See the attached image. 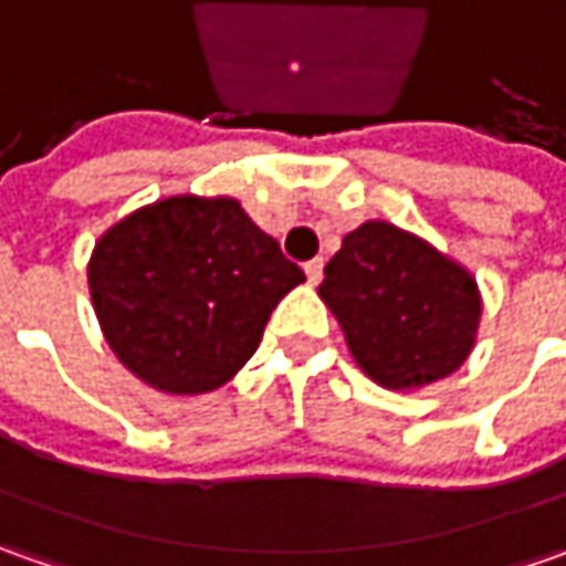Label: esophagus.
<instances>
[{"label": "esophagus", "instance_id": "34e87169", "mask_svg": "<svg viewBox=\"0 0 566 566\" xmlns=\"http://www.w3.org/2000/svg\"><path fill=\"white\" fill-rule=\"evenodd\" d=\"M305 276H308V283H312V286H317V283H321V276H324V261H321V258L308 261V264H305Z\"/></svg>", "mask_w": 566, "mask_h": 566}]
</instances>
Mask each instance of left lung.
Masks as SVG:
<instances>
[{
    "instance_id": "obj_1",
    "label": "left lung",
    "mask_w": 566,
    "mask_h": 566,
    "mask_svg": "<svg viewBox=\"0 0 566 566\" xmlns=\"http://www.w3.org/2000/svg\"><path fill=\"white\" fill-rule=\"evenodd\" d=\"M317 293L361 371L394 390L457 371L482 312L475 280L460 264L380 220L343 235Z\"/></svg>"
}]
</instances>
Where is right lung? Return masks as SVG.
Here are the masks:
<instances>
[{
    "label": "right lung",
    "mask_w": 566,
    "mask_h": 566,
    "mask_svg": "<svg viewBox=\"0 0 566 566\" xmlns=\"http://www.w3.org/2000/svg\"><path fill=\"white\" fill-rule=\"evenodd\" d=\"M305 273L232 198H166L109 229L87 283L119 361L166 394L223 387Z\"/></svg>",
    "instance_id": "add662e5"
}]
</instances>
